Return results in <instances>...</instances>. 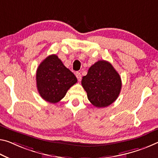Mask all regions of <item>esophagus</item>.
I'll use <instances>...</instances> for the list:
<instances>
[{
  "mask_svg": "<svg viewBox=\"0 0 158 158\" xmlns=\"http://www.w3.org/2000/svg\"><path fill=\"white\" fill-rule=\"evenodd\" d=\"M75 75H76L77 78V79H78V81H81V74H80L79 72H76V73H75Z\"/></svg>",
  "mask_w": 158,
  "mask_h": 158,
  "instance_id": "1",
  "label": "esophagus"
}]
</instances>
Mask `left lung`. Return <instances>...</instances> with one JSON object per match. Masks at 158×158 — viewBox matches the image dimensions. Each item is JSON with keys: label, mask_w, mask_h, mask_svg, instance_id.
Wrapping results in <instances>:
<instances>
[{"label": "left lung", "mask_w": 158, "mask_h": 158, "mask_svg": "<svg viewBox=\"0 0 158 158\" xmlns=\"http://www.w3.org/2000/svg\"><path fill=\"white\" fill-rule=\"evenodd\" d=\"M81 84L89 101L96 107L109 106L116 101L122 89L119 74L109 62L98 60L83 77Z\"/></svg>", "instance_id": "left-lung-1"}]
</instances>
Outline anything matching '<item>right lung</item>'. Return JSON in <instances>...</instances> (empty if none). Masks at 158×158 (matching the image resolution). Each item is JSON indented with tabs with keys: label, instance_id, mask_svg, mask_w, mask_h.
I'll return each instance as SVG.
<instances>
[{
	"label": "right lung",
	"instance_id": "right-lung-1",
	"mask_svg": "<svg viewBox=\"0 0 158 158\" xmlns=\"http://www.w3.org/2000/svg\"><path fill=\"white\" fill-rule=\"evenodd\" d=\"M77 82V77L56 55L48 56L36 70L37 89L42 98L51 103H56L63 98Z\"/></svg>",
	"mask_w": 158,
	"mask_h": 158
}]
</instances>
